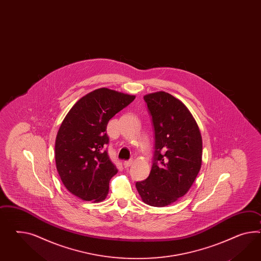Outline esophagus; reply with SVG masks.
Masks as SVG:
<instances>
[{
	"label": "esophagus",
	"instance_id": "1",
	"mask_svg": "<svg viewBox=\"0 0 261 261\" xmlns=\"http://www.w3.org/2000/svg\"><path fill=\"white\" fill-rule=\"evenodd\" d=\"M132 163H133V161H132V160L125 161V162H123V166H124L125 168H128V167H130V166L132 165Z\"/></svg>",
	"mask_w": 261,
	"mask_h": 261
}]
</instances>
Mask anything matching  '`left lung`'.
<instances>
[{"mask_svg":"<svg viewBox=\"0 0 261 261\" xmlns=\"http://www.w3.org/2000/svg\"><path fill=\"white\" fill-rule=\"evenodd\" d=\"M155 134L148 177L136 187L146 204L163 207L190 189L201 166L202 140L197 122L184 103L166 92L143 97Z\"/></svg>","mask_w":261,"mask_h":261,"instance_id":"1","label":"left lung"}]
</instances>
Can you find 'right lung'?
Wrapping results in <instances>:
<instances>
[{"instance_id":"right-lung-1","label":"right lung","mask_w":261,"mask_h":261,"mask_svg":"<svg viewBox=\"0 0 261 261\" xmlns=\"http://www.w3.org/2000/svg\"><path fill=\"white\" fill-rule=\"evenodd\" d=\"M135 96L99 88L79 99L57 134L55 160L65 188L83 200L106 199L109 181L118 169L106 147L110 119L129 106Z\"/></svg>"}]
</instances>
